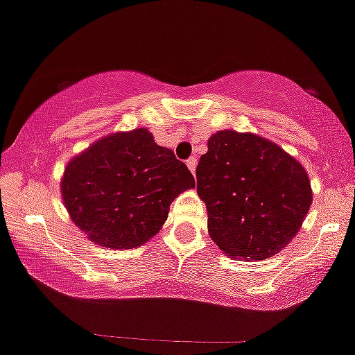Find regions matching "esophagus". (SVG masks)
Here are the masks:
<instances>
[{
	"label": "esophagus",
	"mask_w": 355,
	"mask_h": 355,
	"mask_svg": "<svg viewBox=\"0 0 355 355\" xmlns=\"http://www.w3.org/2000/svg\"><path fill=\"white\" fill-rule=\"evenodd\" d=\"M196 162H198V160H196V157H189V159L186 160V166H188V169L191 171L193 174H195V171H196Z\"/></svg>",
	"instance_id": "34e87169"
}]
</instances>
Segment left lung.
<instances>
[{
    "label": "left lung",
    "mask_w": 355,
    "mask_h": 355,
    "mask_svg": "<svg viewBox=\"0 0 355 355\" xmlns=\"http://www.w3.org/2000/svg\"><path fill=\"white\" fill-rule=\"evenodd\" d=\"M196 191L209 234L224 254L272 257L292 241L312 203L304 167L278 145L247 132L219 131L196 166Z\"/></svg>",
    "instance_id": "left-lung-1"
}]
</instances>
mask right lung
I'll use <instances>...</instances> for the list:
<instances>
[{
    "instance_id": "right-lung-1",
    "label": "right lung",
    "mask_w": 355,
    "mask_h": 355,
    "mask_svg": "<svg viewBox=\"0 0 355 355\" xmlns=\"http://www.w3.org/2000/svg\"><path fill=\"white\" fill-rule=\"evenodd\" d=\"M195 178L148 129L115 132L72 159L62 196L73 224L94 243L135 248L166 223L171 203Z\"/></svg>"
}]
</instances>
